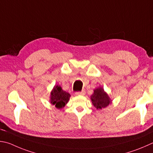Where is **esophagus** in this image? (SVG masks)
<instances>
[{
  "label": "esophagus",
  "instance_id": "34e87169",
  "mask_svg": "<svg viewBox=\"0 0 153 153\" xmlns=\"http://www.w3.org/2000/svg\"><path fill=\"white\" fill-rule=\"evenodd\" d=\"M85 90H82V91H77L75 94H76V96H84L85 95Z\"/></svg>",
  "mask_w": 153,
  "mask_h": 153
}]
</instances>
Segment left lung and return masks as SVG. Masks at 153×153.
Instances as JSON below:
<instances>
[{"label":"left lung","mask_w":153,"mask_h":153,"mask_svg":"<svg viewBox=\"0 0 153 153\" xmlns=\"http://www.w3.org/2000/svg\"><path fill=\"white\" fill-rule=\"evenodd\" d=\"M91 103L97 110L106 108L112 103V100L102 87H98L94 90V93L90 96Z\"/></svg>","instance_id":"8db88e82"}]
</instances>
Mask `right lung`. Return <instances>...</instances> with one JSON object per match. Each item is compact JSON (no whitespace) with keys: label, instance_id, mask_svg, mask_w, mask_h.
Returning <instances> with one entry per match:
<instances>
[{"label":"right lung","instance_id":"right-lung-1","mask_svg":"<svg viewBox=\"0 0 153 153\" xmlns=\"http://www.w3.org/2000/svg\"><path fill=\"white\" fill-rule=\"evenodd\" d=\"M71 95L63 90L59 85H55L50 94V103L55 105L57 109H61L68 103Z\"/></svg>","mask_w":153,"mask_h":153}]
</instances>
